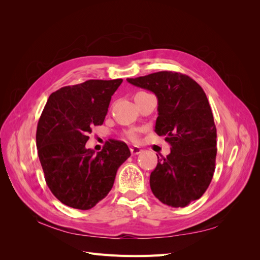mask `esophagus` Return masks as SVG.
I'll return each mask as SVG.
<instances>
[{
	"label": "esophagus",
	"mask_w": 260,
	"mask_h": 260,
	"mask_svg": "<svg viewBox=\"0 0 260 260\" xmlns=\"http://www.w3.org/2000/svg\"><path fill=\"white\" fill-rule=\"evenodd\" d=\"M130 152L132 155H138L140 153H142V149H141V147H139V146H132L130 148Z\"/></svg>",
	"instance_id": "34e87169"
}]
</instances>
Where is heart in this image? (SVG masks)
<instances>
[{
    "label": "heart",
    "mask_w": 260,
    "mask_h": 260,
    "mask_svg": "<svg viewBox=\"0 0 260 260\" xmlns=\"http://www.w3.org/2000/svg\"><path fill=\"white\" fill-rule=\"evenodd\" d=\"M127 137H128L129 140L133 141V142H137V141L139 140V135H138L136 131H133V130L127 132Z\"/></svg>",
    "instance_id": "obj_1"
}]
</instances>
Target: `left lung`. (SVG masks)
<instances>
[{
	"label": "left lung",
	"instance_id": "left-lung-1",
	"mask_svg": "<svg viewBox=\"0 0 260 260\" xmlns=\"http://www.w3.org/2000/svg\"><path fill=\"white\" fill-rule=\"evenodd\" d=\"M158 100L155 132L171 146L149 177L153 194L171 207H185L206 192L215 172L217 130L202 86L191 77L158 72L128 78Z\"/></svg>",
	"mask_w": 260,
	"mask_h": 260
}]
</instances>
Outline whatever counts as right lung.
Segmentation results:
<instances>
[{"instance_id":"obj_1","label":"right lung","mask_w":260,"mask_h":260,"mask_svg":"<svg viewBox=\"0 0 260 260\" xmlns=\"http://www.w3.org/2000/svg\"><path fill=\"white\" fill-rule=\"evenodd\" d=\"M122 82L88 80L52 93L37 127L38 155L45 182L65 205L88 210L112 190L128 145L108 140L101 152L85 148L94 125L103 124L112 95Z\"/></svg>"}]
</instances>
